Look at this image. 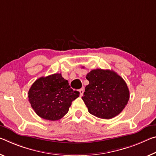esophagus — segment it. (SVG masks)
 <instances>
[{
    "mask_svg": "<svg viewBox=\"0 0 156 156\" xmlns=\"http://www.w3.org/2000/svg\"><path fill=\"white\" fill-rule=\"evenodd\" d=\"M79 92H80V96H82L83 95V93H84V89L81 88L80 90H79Z\"/></svg>",
    "mask_w": 156,
    "mask_h": 156,
    "instance_id": "obj_1",
    "label": "esophagus"
}]
</instances>
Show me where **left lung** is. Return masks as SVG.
<instances>
[{"label": "left lung", "instance_id": "8db88e82", "mask_svg": "<svg viewBox=\"0 0 156 156\" xmlns=\"http://www.w3.org/2000/svg\"><path fill=\"white\" fill-rule=\"evenodd\" d=\"M89 85L82 99L89 112L96 117L110 119L124 109L130 92L124 80L112 70L96 69L87 74Z\"/></svg>", "mask_w": 156, "mask_h": 156}]
</instances>
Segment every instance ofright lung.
Instances as JSON below:
<instances>
[{
  "label": "right lung",
  "mask_w": 156,
  "mask_h": 156,
  "mask_svg": "<svg viewBox=\"0 0 156 156\" xmlns=\"http://www.w3.org/2000/svg\"><path fill=\"white\" fill-rule=\"evenodd\" d=\"M79 94L61 73H54L35 80L28 91V101L39 117L56 121L68 112L72 101Z\"/></svg>",
  "instance_id": "1"
}]
</instances>
